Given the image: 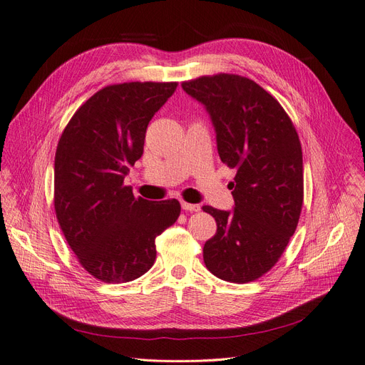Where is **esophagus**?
<instances>
[{"label": "esophagus", "mask_w": 365, "mask_h": 365, "mask_svg": "<svg viewBox=\"0 0 365 365\" xmlns=\"http://www.w3.org/2000/svg\"><path fill=\"white\" fill-rule=\"evenodd\" d=\"M181 207H182V210H185V212H200L201 210V205H197V204H189V202H184V201H181Z\"/></svg>", "instance_id": "34e87169"}]
</instances>
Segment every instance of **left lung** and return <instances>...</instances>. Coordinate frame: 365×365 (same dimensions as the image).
I'll return each mask as SVG.
<instances>
[{
	"label": "left lung",
	"instance_id": "obj_1",
	"mask_svg": "<svg viewBox=\"0 0 365 365\" xmlns=\"http://www.w3.org/2000/svg\"><path fill=\"white\" fill-rule=\"evenodd\" d=\"M181 86L204 105L219 157L237 172L233 210L202 207L217 225L204 245V263L222 280L252 282L279 260L300 219V140L280 103L247 77L204 76Z\"/></svg>",
	"mask_w": 365,
	"mask_h": 365
}]
</instances>
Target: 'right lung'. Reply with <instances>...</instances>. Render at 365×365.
<instances>
[{
  "mask_svg": "<svg viewBox=\"0 0 365 365\" xmlns=\"http://www.w3.org/2000/svg\"><path fill=\"white\" fill-rule=\"evenodd\" d=\"M176 82L109 85L77 109L54 158V210L82 267L106 283L132 282L157 257L155 239L181 213L176 200L148 201L125 185L143 155L152 117Z\"/></svg>",
  "mask_w": 365,
  "mask_h": 365,
  "instance_id": "add662e5",
  "label": "right lung"
}]
</instances>
